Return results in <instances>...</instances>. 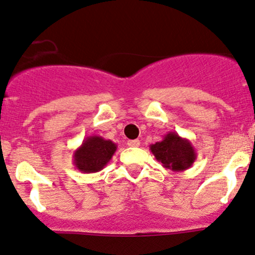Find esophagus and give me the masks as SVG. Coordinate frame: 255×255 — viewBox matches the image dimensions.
<instances>
[{
	"instance_id": "34e87169",
	"label": "esophagus",
	"mask_w": 255,
	"mask_h": 255,
	"mask_svg": "<svg viewBox=\"0 0 255 255\" xmlns=\"http://www.w3.org/2000/svg\"><path fill=\"white\" fill-rule=\"evenodd\" d=\"M139 144H140L139 139H130V140H128V146H139Z\"/></svg>"
}]
</instances>
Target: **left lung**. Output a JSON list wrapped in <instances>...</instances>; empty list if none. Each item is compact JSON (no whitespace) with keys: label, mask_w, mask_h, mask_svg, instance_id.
<instances>
[{"label":"left lung","mask_w":255,"mask_h":255,"mask_svg":"<svg viewBox=\"0 0 255 255\" xmlns=\"http://www.w3.org/2000/svg\"><path fill=\"white\" fill-rule=\"evenodd\" d=\"M150 150L162 167L173 172H184L192 167L197 158L196 149L190 139L182 138L176 132L164 134L163 139L150 144Z\"/></svg>","instance_id":"8db88e82"}]
</instances>
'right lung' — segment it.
<instances>
[{
  "label": "right lung",
  "mask_w": 255,
  "mask_h": 255,
  "mask_svg": "<svg viewBox=\"0 0 255 255\" xmlns=\"http://www.w3.org/2000/svg\"><path fill=\"white\" fill-rule=\"evenodd\" d=\"M117 150V144L101 136H89L74 151L73 162L81 173H97L105 168Z\"/></svg>",
  "instance_id": "right-lung-1"
}]
</instances>
